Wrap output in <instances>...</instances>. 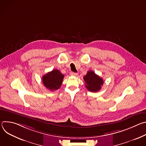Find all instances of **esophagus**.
Here are the masks:
<instances>
[{
  "mask_svg": "<svg viewBox=\"0 0 146 146\" xmlns=\"http://www.w3.org/2000/svg\"><path fill=\"white\" fill-rule=\"evenodd\" d=\"M70 75L72 76H77V73H74V72H71L70 73Z\"/></svg>",
  "mask_w": 146,
  "mask_h": 146,
  "instance_id": "34e87169",
  "label": "esophagus"
}]
</instances>
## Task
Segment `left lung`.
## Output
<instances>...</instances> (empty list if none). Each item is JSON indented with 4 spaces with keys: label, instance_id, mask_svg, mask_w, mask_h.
Returning <instances> with one entry per match:
<instances>
[{
    "label": "left lung",
    "instance_id": "left-lung-1",
    "mask_svg": "<svg viewBox=\"0 0 146 146\" xmlns=\"http://www.w3.org/2000/svg\"><path fill=\"white\" fill-rule=\"evenodd\" d=\"M86 82V87L91 92H96L101 89V86L103 84V80L95 72L90 70L84 77Z\"/></svg>",
    "mask_w": 146,
    "mask_h": 146
}]
</instances>
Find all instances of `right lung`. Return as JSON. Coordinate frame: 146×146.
<instances>
[{
    "label": "right lung",
    "instance_id": "right-lung-1",
    "mask_svg": "<svg viewBox=\"0 0 146 146\" xmlns=\"http://www.w3.org/2000/svg\"><path fill=\"white\" fill-rule=\"evenodd\" d=\"M64 78V75L59 70L54 69L47 73L42 77L43 85L50 91H55L59 89Z\"/></svg>",
    "mask_w": 146,
    "mask_h": 146
}]
</instances>
